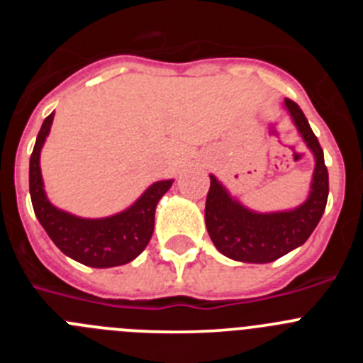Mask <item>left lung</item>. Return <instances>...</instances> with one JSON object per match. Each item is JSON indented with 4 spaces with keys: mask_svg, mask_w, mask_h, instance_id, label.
Returning a JSON list of instances; mask_svg holds the SVG:
<instances>
[{
    "mask_svg": "<svg viewBox=\"0 0 363 363\" xmlns=\"http://www.w3.org/2000/svg\"><path fill=\"white\" fill-rule=\"evenodd\" d=\"M298 133L314 156V172L307 200L296 209L256 213L229 194L211 174V189L205 201V225L214 247L227 258L245 264H269L307 242L318 225L329 196V174L318 138L293 99H285Z\"/></svg>",
    "mask_w": 363,
    "mask_h": 363,
    "instance_id": "obj_1",
    "label": "left lung"
}]
</instances>
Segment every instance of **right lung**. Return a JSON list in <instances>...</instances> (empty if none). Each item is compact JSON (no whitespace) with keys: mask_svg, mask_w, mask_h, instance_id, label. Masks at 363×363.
Instances as JSON below:
<instances>
[{"mask_svg":"<svg viewBox=\"0 0 363 363\" xmlns=\"http://www.w3.org/2000/svg\"><path fill=\"white\" fill-rule=\"evenodd\" d=\"M54 112L45 118L36 145L30 154L28 189L36 218L63 255L89 267L105 269L129 264L149 243L154 230V213L160 198L174 179H162L150 185L129 209L107 218H79L57 209L49 201L41 178L40 154L50 133Z\"/></svg>","mask_w":363,"mask_h":363,"instance_id":"obj_1","label":"right lung"}]
</instances>
